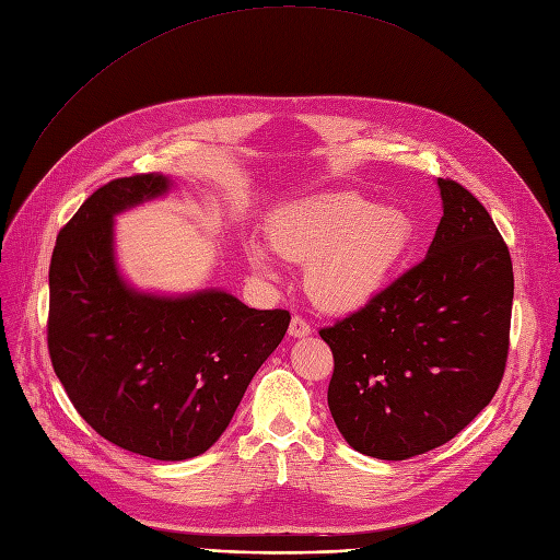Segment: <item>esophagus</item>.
Returning a JSON list of instances; mask_svg holds the SVG:
<instances>
[{"instance_id":"34e87169","label":"esophagus","mask_w":560,"mask_h":560,"mask_svg":"<svg viewBox=\"0 0 560 560\" xmlns=\"http://www.w3.org/2000/svg\"><path fill=\"white\" fill-rule=\"evenodd\" d=\"M288 334L293 336V338H304V336H308L311 334V325L306 323V320H302V318H295L290 320V327H288Z\"/></svg>"}]
</instances>
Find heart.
<instances>
[{
	"mask_svg": "<svg viewBox=\"0 0 560 560\" xmlns=\"http://www.w3.org/2000/svg\"><path fill=\"white\" fill-rule=\"evenodd\" d=\"M267 237L277 254L306 262L311 300L331 313H352L371 304L415 245V224L394 206H371L348 191L288 203L275 212ZM256 270L275 277L270 254L247 242Z\"/></svg>",
	"mask_w": 560,
	"mask_h": 560,
	"instance_id": "1",
	"label": "heart"
}]
</instances>
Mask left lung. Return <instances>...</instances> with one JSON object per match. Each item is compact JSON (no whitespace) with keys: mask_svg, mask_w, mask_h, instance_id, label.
I'll return each mask as SVG.
<instances>
[{"mask_svg":"<svg viewBox=\"0 0 560 560\" xmlns=\"http://www.w3.org/2000/svg\"><path fill=\"white\" fill-rule=\"evenodd\" d=\"M444 217L425 258L361 311L320 329L334 354L327 402L346 442L407 459L451 442L503 377L513 262L490 212L436 178Z\"/></svg>","mask_w":560,"mask_h":560,"instance_id":"left-lung-1","label":"left lung"}]
</instances>
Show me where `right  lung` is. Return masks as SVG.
I'll use <instances>...</instances> for the list:
<instances>
[{"instance_id":"add662e5","label":"right lung","mask_w":560,"mask_h":560,"mask_svg":"<svg viewBox=\"0 0 560 560\" xmlns=\"http://www.w3.org/2000/svg\"><path fill=\"white\" fill-rule=\"evenodd\" d=\"M162 174L93 191L61 229L50 265L47 346L80 417L107 442L153 459L206 453L229 428L290 313L258 311L220 288L139 290L116 262V214L166 197Z\"/></svg>"}]
</instances>
